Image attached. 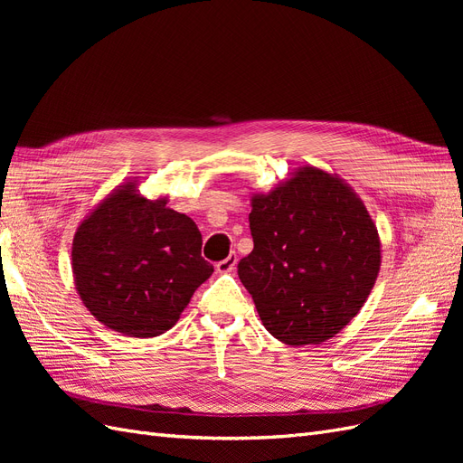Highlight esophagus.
<instances>
[{
  "instance_id": "obj_1",
  "label": "esophagus",
  "mask_w": 463,
  "mask_h": 463,
  "mask_svg": "<svg viewBox=\"0 0 463 463\" xmlns=\"http://www.w3.org/2000/svg\"><path fill=\"white\" fill-rule=\"evenodd\" d=\"M235 264H237V255H235V253H230V257H226L223 260L216 262V270L222 272V274H226V272H232V270L235 269Z\"/></svg>"
}]
</instances>
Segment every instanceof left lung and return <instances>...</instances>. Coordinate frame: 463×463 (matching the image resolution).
I'll list each match as a JSON object with an SVG mask.
<instances>
[{
  "label": "left lung",
  "mask_w": 463,
  "mask_h": 463,
  "mask_svg": "<svg viewBox=\"0 0 463 463\" xmlns=\"http://www.w3.org/2000/svg\"><path fill=\"white\" fill-rule=\"evenodd\" d=\"M253 250L237 264L264 328L286 345L322 344L365 305L381 270V237L345 181L298 167L250 197Z\"/></svg>",
  "instance_id": "1"
}]
</instances>
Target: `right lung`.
I'll return each instance as SVG.
<instances>
[{
    "label": "right lung",
    "instance_id": "1",
    "mask_svg": "<svg viewBox=\"0 0 463 463\" xmlns=\"http://www.w3.org/2000/svg\"><path fill=\"white\" fill-rule=\"evenodd\" d=\"M189 216L146 199L129 179L79 223L71 247L75 289L106 328L133 338L170 330L194 289L213 276Z\"/></svg>",
    "mask_w": 463,
    "mask_h": 463
}]
</instances>
